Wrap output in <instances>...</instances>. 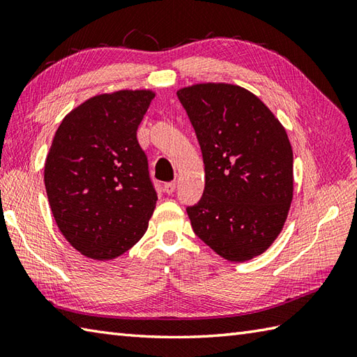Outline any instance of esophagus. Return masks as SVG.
Here are the masks:
<instances>
[{
  "label": "esophagus",
  "mask_w": 357,
  "mask_h": 357,
  "mask_svg": "<svg viewBox=\"0 0 357 357\" xmlns=\"http://www.w3.org/2000/svg\"><path fill=\"white\" fill-rule=\"evenodd\" d=\"M174 188H176V184H174V183H167V184H164V192H165L167 195H172V193L174 192Z\"/></svg>",
  "instance_id": "esophagus-1"
}]
</instances>
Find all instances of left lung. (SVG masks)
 <instances>
[{
  "label": "left lung",
  "instance_id": "left-lung-1",
  "mask_svg": "<svg viewBox=\"0 0 357 357\" xmlns=\"http://www.w3.org/2000/svg\"><path fill=\"white\" fill-rule=\"evenodd\" d=\"M199 141L206 188L187 208L193 231L230 262L262 255L293 201V150L284 126L250 90L199 82L178 90Z\"/></svg>",
  "mask_w": 357,
  "mask_h": 357
}]
</instances>
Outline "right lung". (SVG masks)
Masks as SVG:
<instances>
[{
	"label": "right lung",
	"instance_id": "1",
	"mask_svg": "<svg viewBox=\"0 0 357 357\" xmlns=\"http://www.w3.org/2000/svg\"><path fill=\"white\" fill-rule=\"evenodd\" d=\"M155 92L123 89L72 109L53 136L44 184L59 231L78 252L110 261L146 233L158 196L136 132Z\"/></svg>",
	"mask_w": 357,
	"mask_h": 357
}]
</instances>
